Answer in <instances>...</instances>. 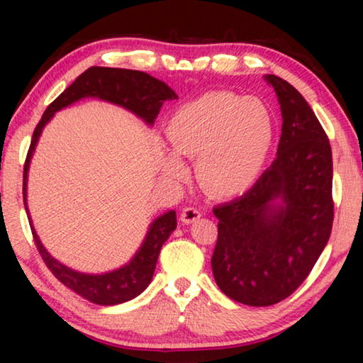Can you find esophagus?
<instances>
[{
  "label": "esophagus",
  "mask_w": 363,
  "mask_h": 363,
  "mask_svg": "<svg viewBox=\"0 0 363 363\" xmlns=\"http://www.w3.org/2000/svg\"><path fill=\"white\" fill-rule=\"evenodd\" d=\"M201 218V210L196 206H186L181 213V220L184 224H192Z\"/></svg>",
  "instance_id": "obj_1"
}]
</instances>
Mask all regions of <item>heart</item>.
Instances as JSON below:
<instances>
[{
    "label": "heart",
    "mask_w": 363,
    "mask_h": 363,
    "mask_svg": "<svg viewBox=\"0 0 363 363\" xmlns=\"http://www.w3.org/2000/svg\"><path fill=\"white\" fill-rule=\"evenodd\" d=\"M164 133L176 153L196 157V177L208 194L233 196L259 177L272 147L274 120L261 101L211 91L176 108ZM163 164L173 179L184 174L173 153Z\"/></svg>",
    "instance_id": "1"
}]
</instances>
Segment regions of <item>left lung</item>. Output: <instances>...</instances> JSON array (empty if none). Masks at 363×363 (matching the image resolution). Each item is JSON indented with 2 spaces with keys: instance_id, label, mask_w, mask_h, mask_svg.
I'll return each instance as SVG.
<instances>
[{
  "instance_id": "left-lung-1",
  "label": "left lung",
  "mask_w": 363,
  "mask_h": 363,
  "mask_svg": "<svg viewBox=\"0 0 363 363\" xmlns=\"http://www.w3.org/2000/svg\"><path fill=\"white\" fill-rule=\"evenodd\" d=\"M281 110L277 158L247 194L213 210L218 242L213 275L225 296L272 306L303 284L333 225L330 140L293 86L266 75Z\"/></svg>"
}]
</instances>
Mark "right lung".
<instances>
[{"instance_id":"add662e5","label":"right lung","mask_w":363,"mask_h":363,"mask_svg":"<svg viewBox=\"0 0 363 363\" xmlns=\"http://www.w3.org/2000/svg\"><path fill=\"white\" fill-rule=\"evenodd\" d=\"M84 97H97L101 101L112 102L115 106L130 110L139 118H143L147 125L152 126L163 102L173 101L177 96L167 83L150 77L149 73L128 69H108V67H91V69L83 72L51 106H48L33 131L32 144H30L26 167H23V205H26L36 248H38L48 269L54 274V277L62 281L67 288H70L72 291L94 304L115 306L139 296L149 286L153 272H155L160 250L177 225L176 211L164 213L153 220L143 245L133 256V259L120 269L110 270L106 274L78 272V270H73L67 267L65 264L54 259L48 253L46 248L43 247L38 233L35 232L27 206L30 162H32L43 128L48 125L54 113L72 106L73 102L84 99Z\"/></svg>"}]
</instances>
